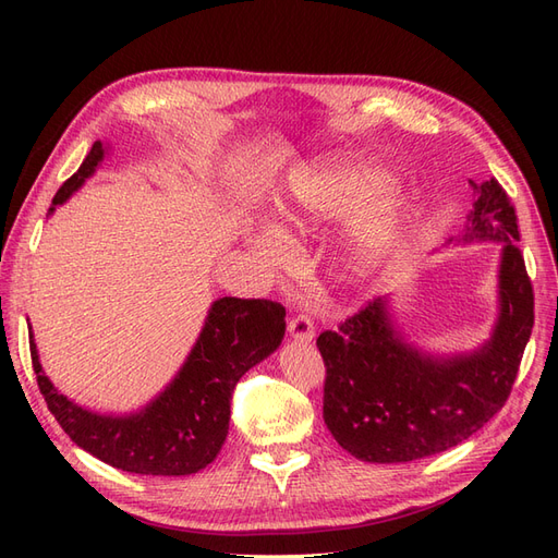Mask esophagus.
<instances>
[{
  "label": "esophagus",
  "mask_w": 558,
  "mask_h": 558,
  "mask_svg": "<svg viewBox=\"0 0 558 558\" xmlns=\"http://www.w3.org/2000/svg\"><path fill=\"white\" fill-rule=\"evenodd\" d=\"M289 332L295 342H310L314 337V324L307 314H295L289 320Z\"/></svg>",
  "instance_id": "1"
}]
</instances>
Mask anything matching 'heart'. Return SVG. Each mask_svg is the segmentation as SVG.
I'll return each instance as SVG.
<instances>
[{
    "label": "heart",
    "mask_w": 558,
    "mask_h": 558,
    "mask_svg": "<svg viewBox=\"0 0 558 558\" xmlns=\"http://www.w3.org/2000/svg\"><path fill=\"white\" fill-rule=\"evenodd\" d=\"M386 174L373 167H344V170L302 172L293 179L289 197L279 209V221L286 230H310L328 218L349 214L363 205L351 223V251L359 260L373 258L391 240L400 216V197ZM260 253L269 260H279L281 246L275 240L260 244Z\"/></svg>",
    "instance_id": "obj_1"
}]
</instances>
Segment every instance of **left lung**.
<instances>
[{"instance_id":"1","label":"left lung","mask_w":558,"mask_h":558,"mask_svg":"<svg viewBox=\"0 0 558 558\" xmlns=\"http://www.w3.org/2000/svg\"><path fill=\"white\" fill-rule=\"evenodd\" d=\"M470 185L477 199L461 240L502 242L492 337L470 353L430 356L404 340L377 298L316 340L326 363L324 421L361 461L408 463L447 451L510 398L533 330V286L508 193L496 179Z\"/></svg>"}]
</instances>
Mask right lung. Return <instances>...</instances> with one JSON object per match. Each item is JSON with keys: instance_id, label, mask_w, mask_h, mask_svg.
I'll list each match as a JSON object with an SVG mask.
<instances>
[{"instance_id": "add662e5", "label": "right lung", "mask_w": 558, "mask_h": 558, "mask_svg": "<svg viewBox=\"0 0 558 558\" xmlns=\"http://www.w3.org/2000/svg\"><path fill=\"white\" fill-rule=\"evenodd\" d=\"M102 158V142H95L78 172L56 193L50 214L81 189ZM283 316V305L272 300H216L172 384L144 410L123 416L90 412L62 396L44 375L35 337L29 335L32 367L50 414L72 442L95 459L137 475H193L221 451L234 386L281 344Z\"/></svg>"}]
</instances>
